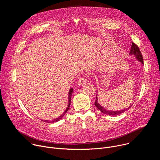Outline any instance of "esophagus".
<instances>
[{
	"label": "esophagus",
	"instance_id": "esophagus-1",
	"mask_svg": "<svg viewBox=\"0 0 160 160\" xmlns=\"http://www.w3.org/2000/svg\"><path fill=\"white\" fill-rule=\"evenodd\" d=\"M86 79H85V78H81L79 80H78V85H79V86H82V85H84L85 83H86Z\"/></svg>",
	"mask_w": 160,
	"mask_h": 160
}]
</instances>
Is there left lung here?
I'll use <instances>...</instances> for the list:
<instances>
[{"instance_id":"8db88e82","label":"left lung","mask_w":160,"mask_h":160,"mask_svg":"<svg viewBox=\"0 0 160 160\" xmlns=\"http://www.w3.org/2000/svg\"><path fill=\"white\" fill-rule=\"evenodd\" d=\"M129 55L130 56H134L137 60L139 61L142 64H143V58H142V56L141 54V52L139 50V48H138V45L135 44L133 42L132 43L131 49H130ZM95 106H96V108L98 109H99L101 111V112L104 113V115H110V116H117V115H121V114L127 111L131 107V106H129L128 108H127L126 109H121V110H119V111H109V110L108 111L106 108L102 107L100 104H99L98 99V93H97V95H96V101H95Z\"/></svg>"}]
</instances>
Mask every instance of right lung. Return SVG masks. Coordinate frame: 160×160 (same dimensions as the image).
<instances>
[{
    "label": "right lung",
    "mask_w": 160,
    "mask_h": 160,
    "mask_svg": "<svg viewBox=\"0 0 160 160\" xmlns=\"http://www.w3.org/2000/svg\"><path fill=\"white\" fill-rule=\"evenodd\" d=\"M73 92V88H71L69 90V92H68V107L66 108V110L63 112L62 115H61L58 118H56L54 120H42V121H43L44 122H46V123H55V122H57L59 121L64 116V115L66 113V112L68 111V109H70V104H71V98H72Z\"/></svg>",
    "instance_id": "add662e5"
}]
</instances>
